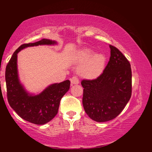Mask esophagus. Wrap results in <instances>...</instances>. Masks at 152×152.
<instances>
[{"instance_id": "34e87169", "label": "esophagus", "mask_w": 152, "mask_h": 152, "mask_svg": "<svg viewBox=\"0 0 152 152\" xmlns=\"http://www.w3.org/2000/svg\"><path fill=\"white\" fill-rule=\"evenodd\" d=\"M70 81L72 84H78L79 83V80L77 76H73L70 79Z\"/></svg>"}]
</instances>
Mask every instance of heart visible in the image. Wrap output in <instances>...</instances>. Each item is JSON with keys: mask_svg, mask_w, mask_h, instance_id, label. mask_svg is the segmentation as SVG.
I'll return each mask as SVG.
<instances>
[{"mask_svg": "<svg viewBox=\"0 0 152 152\" xmlns=\"http://www.w3.org/2000/svg\"><path fill=\"white\" fill-rule=\"evenodd\" d=\"M73 59L76 63H82L78 68L79 74L88 79H96L102 74L107 61L103 54H94L93 50L89 48L78 50Z\"/></svg>", "mask_w": 152, "mask_h": 152, "instance_id": "heart-1", "label": "heart"}]
</instances>
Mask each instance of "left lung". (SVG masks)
<instances>
[{"label":"left lung","instance_id":"1","mask_svg":"<svg viewBox=\"0 0 152 152\" xmlns=\"http://www.w3.org/2000/svg\"><path fill=\"white\" fill-rule=\"evenodd\" d=\"M110 60L95 79H84L82 104L93 121L103 122L116 118L125 108L132 94L129 61L117 48L109 45Z\"/></svg>","mask_w":152,"mask_h":152}]
</instances>
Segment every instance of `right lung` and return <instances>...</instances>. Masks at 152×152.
<instances>
[{
  "mask_svg": "<svg viewBox=\"0 0 152 152\" xmlns=\"http://www.w3.org/2000/svg\"><path fill=\"white\" fill-rule=\"evenodd\" d=\"M55 41L43 39L34 43L24 44L13 53L6 68L7 98L11 107L24 120L37 125H43L56 115L63 96L70 89V81L49 86L40 94L32 96L25 90L18 75L17 54L27 47L51 45Z\"/></svg>",
  "mask_w": 152,
  "mask_h": 152,
  "instance_id": "1",
  "label": "right lung"
}]
</instances>
